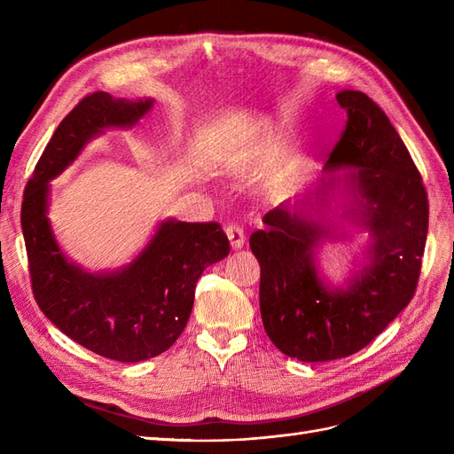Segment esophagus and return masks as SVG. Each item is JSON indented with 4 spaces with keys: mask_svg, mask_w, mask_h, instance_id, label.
<instances>
[{
    "mask_svg": "<svg viewBox=\"0 0 454 454\" xmlns=\"http://www.w3.org/2000/svg\"><path fill=\"white\" fill-rule=\"evenodd\" d=\"M225 232H227V237H229V240H231L232 250H240L242 246H244V242H246L244 229H242L240 225H232V223H231V225H227Z\"/></svg>",
    "mask_w": 454,
    "mask_h": 454,
    "instance_id": "1",
    "label": "esophagus"
}]
</instances>
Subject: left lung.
Segmentation results:
<instances>
[{
    "mask_svg": "<svg viewBox=\"0 0 454 454\" xmlns=\"http://www.w3.org/2000/svg\"><path fill=\"white\" fill-rule=\"evenodd\" d=\"M337 102L348 121L314 195L269 210L267 227L250 237L265 332L299 362L339 360L367 347L413 299L428 235L422 177L387 114L360 90H340ZM332 200H341L340 215ZM354 228L370 232L366 259L333 286L321 277L317 250Z\"/></svg>",
    "mask_w": 454,
    "mask_h": 454,
    "instance_id": "left-lung-1",
    "label": "left lung"
}]
</instances>
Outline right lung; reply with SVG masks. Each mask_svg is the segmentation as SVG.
<instances>
[{
    "mask_svg": "<svg viewBox=\"0 0 454 454\" xmlns=\"http://www.w3.org/2000/svg\"><path fill=\"white\" fill-rule=\"evenodd\" d=\"M153 107L151 98L85 96L54 130L24 191L22 235L39 309L81 347L104 358L136 364L168 350L193 310L206 267L229 255L217 223L164 219L144 250L115 270L90 272L67 259L47 217L51 182L107 129H132Z\"/></svg>",
    "mask_w": 454,
    "mask_h": 454,
    "instance_id": "1",
    "label": "right lung"
}]
</instances>
